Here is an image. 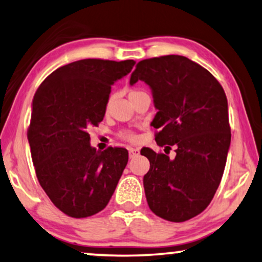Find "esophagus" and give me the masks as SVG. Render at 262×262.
Instances as JSON below:
<instances>
[{"label": "esophagus", "instance_id": "esophagus-1", "mask_svg": "<svg viewBox=\"0 0 262 262\" xmlns=\"http://www.w3.org/2000/svg\"><path fill=\"white\" fill-rule=\"evenodd\" d=\"M139 155V149H134V147H130L128 149V156H130V158H134L136 156H138Z\"/></svg>", "mask_w": 262, "mask_h": 262}]
</instances>
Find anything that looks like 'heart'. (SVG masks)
Listing matches in <instances>:
<instances>
[{
	"label": "heart",
	"instance_id": "b5f03b06",
	"mask_svg": "<svg viewBox=\"0 0 262 262\" xmlns=\"http://www.w3.org/2000/svg\"><path fill=\"white\" fill-rule=\"evenodd\" d=\"M142 94H145V92H144V91H142V90H131L130 93H128V98H130V100H131V99H135V98H137L139 96H142ZM111 104H112V97H110L107 103H106V107H105L106 111H108L110 107H111ZM124 138L127 139V140H135V136L131 135V134H125Z\"/></svg>",
	"mask_w": 262,
	"mask_h": 262
}]
</instances>
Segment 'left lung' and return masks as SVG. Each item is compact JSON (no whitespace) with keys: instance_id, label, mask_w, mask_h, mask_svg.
<instances>
[{"instance_id":"1","label":"left lung","mask_w":262,"mask_h":262,"mask_svg":"<svg viewBox=\"0 0 262 262\" xmlns=\"http://www.w3.org/2000/svg\"><path fill=\"white\" fill-rule=\"evenodd\" d=\"M150 87L159 128L156 142L176 147L175 158L142 149L150 170L143 178L152 213L183 222L206 209L225 171L230 146L228 103L214 75L182 55H165L137 63L130 85Z\"/></svg>"}]
</instances>
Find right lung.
I'll return each mask as SVG.
<instances>
[{
	"instance_id": "right-lung-1",
	"label": "right lung",
	"mask_w": 262,
	"mask_h": 262,
	"mask_svg": "<svg viewBox=\"0 0 262 262\" xmlns=\"http://www.w3.org/2000/svg\"><path fill=\"white\" fill-rule=\"evenodd\" d=\"M135 63L71 62L49 74L34 96L28 142L36 177L54 206L71 217L103 210L127 164L126 149L97 151L87 131L104 119L111 86Z\"/></svg>"
}]
</instances>
